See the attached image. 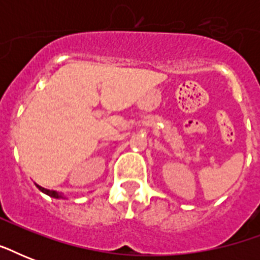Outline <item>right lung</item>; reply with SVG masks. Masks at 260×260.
Returning a JSON list of instances; mask_svg holds the SVG:
<instances>
[{"label": "right lung", "mask_w": 260, "mask_h": 260, "mask_svg": "<svg viewBox=\"0 0 260 260\" xmlns=\"http://www.w3.org/2000/svg\"><path fill=\"white\" fill-rule=\"evenodd\" d=\"M39 187V190L40 191H43V193H46L47 196H50V197H54V198H62V194L60 193H56V191H54V190H48V189H44V187H42V186L36 185Z\"/></svg>", "instance_id": "right-lung-1"}]
</instances>
